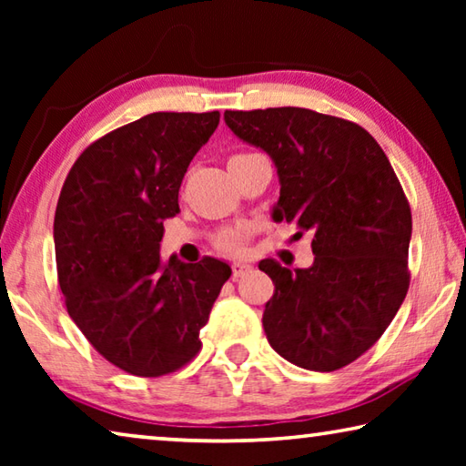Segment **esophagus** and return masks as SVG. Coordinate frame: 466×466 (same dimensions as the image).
<instances>
[{"instance_id": "obj_1", "label": "esophagus", "mask_w": 466, "mask_h": 466, "mask_svg": "<svg viewBox=\"0 0 466 466\" xmlns=\"http://www.w3.org/2000/svg\"><path fill=\"white\" fill-rule=\"evenodd\" d=\"M252 269L250 265H247V263H240V261H236V263H232V278L234 279H238V278H242L244 273H248Z\"/></svg>"}]
</instances>
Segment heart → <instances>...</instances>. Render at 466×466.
<instances>
[{"instance_id": "1", "label": "heart", "mask_w": 466, "mask_h": 466, "mask_svg": "<svg viewBox=\"0 0 466 466\" xmlns=\"http://www.w3.org/2000/svg\"><path fill=\"white\" fill-rule=\"evenodd\" d=\"M250 154H234L228 162L240 160V157H247ZM248 236V228L247 226H234V228H226V230L218 232L214 238V247L222 252H228V255H238V252L244 248V242H247Z\"/></svg>"}]
</instances>
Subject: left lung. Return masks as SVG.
Segmentation results:
<instances>
[{"instance_id":"left-lung-1","label":"left lung","mask_w":466,"mask_h":466,"mask_svg":"<svg viewBox=\"0 0 466 466\" xmlns=\"http://www.w3.org/2000/svg\"><path fill=\"white\" fill-rule=\"evenodd\" d=\"M224 119L278 167L275 222L312 234L309 269L258 263L275 283L267 339L314 372L351 364L382 337L411 281V208L389 157L358 123L310 108L226 110Z\"/></svg>"}]
</instances>
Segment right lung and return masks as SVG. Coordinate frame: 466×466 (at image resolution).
<instances>
[{"label": "right lung", "instance_id": "1", "mask_svg": "<svg viewBox=\"0 0 466 466\" xmlns=\"http://www.w3.org/2000/svg\"><path fill=\"white\" fill-rule=\"evenodd\" d=\"M219 113H152L84 149L55 209V261L69 317L123 372L157 378L201 350L199 330L232 269L164 261V219Z\"/></svg>", "mask_w": 466, "mask_h": 466}]
</instances>
